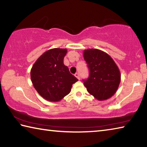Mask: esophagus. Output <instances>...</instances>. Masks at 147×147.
<instances>
[{
    "label": "esophagus",
    "instance_id": "1",
    "mask_svg": "<svg viewBox=\"0 0 147 147\" xmlns=\"http://www.w3.org/2000/svg\"><path fill=\"white\" fill-rule=\"evenodd\" d=\"M74 76H75L76 78H77L78 80H80V75H79V74L78 73H75V74H74Z\"/></svg>",
    "mask_w": 147,
    "mask_h": 147
}]
</instances>
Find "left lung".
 I'll list each match as a JSON object with an SVG mask.
<instances>
[{
  "mask_svg": "<svg viewBox=\"0 0 147 147\" xmlns=\"http://www.w3.org/2000/svg\"><path fill=\"white\" fill-rule=\"evenodd\" d=\"M84 58L89 69V76L84 85L88 93L98 100L111 98L121 82V73L112 58L96 49L84 50Z\"/></svg>",
  "mask_w": 147,
  "mask_h": 147,
  "instance_id": "left-lung-1",
  "label": "left lung"
}]
</instances>
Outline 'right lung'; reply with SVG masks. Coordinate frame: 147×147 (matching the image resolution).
Segmentation results:
<instances>
[{
    "mask_svg": "<svg viewBox=\"0 0 147 147\" xmlns=\"http://www.w3.org/2000/svg\"><path fill=\"white\" fill-rule=\"evenodd\" d=\"M67 49H49L32 65L30 77L38 93L50 102L60 101L70 93L73 84L78 81L63 63Z\"/></svg>",
    "mask_w": 147,
    "mask_h": 147,
    "instance_id": "right-lung-1",
    "label": "right lung"
}]
</instances>
